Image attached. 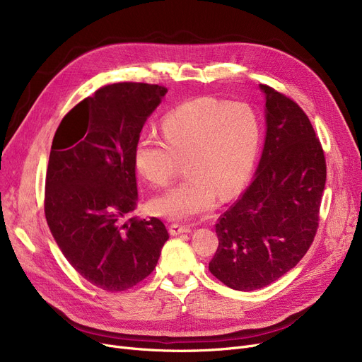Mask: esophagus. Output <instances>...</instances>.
Segmentation results:
<instances>
[{
	"instance_id": "obj_1",
	"label": "esophagus",
	"mask_w": 362,
	"mask_h": 362,
	"mask_svg": "<svg viewBox=\"0 0 362 362\" xmlns=\"http://www.w3.org/2000/svg\"><path fill=\"white\" fill-rule=\"evenodd\" d=\"M168 232H170V235H171V236L183 235V233L191 232V226H185V224L173 223V224H170V227H168Z\"/></svg>"
}]
</instances>
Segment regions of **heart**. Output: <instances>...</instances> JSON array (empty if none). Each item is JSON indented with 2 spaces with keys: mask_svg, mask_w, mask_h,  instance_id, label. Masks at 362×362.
I'll use <instances>...</instances> for the list:
<instances>
[{
  "mask_svg": "<svg viewBox=\"0 0 362 362\" xmlns=\"http://www.w3.org/2000/svg\"><path fill=\"white\" fill-rule=\"evenodd\" d=\"M161 139L144 132L133 148V164L148 183L165 186L185 161L186 179L152 198L151 211L185 221L236 197L248 182L259 145L255 112L245 104L214 98L186 101L167 112Z\"/></svg>",
  "mask_w": 362,
  "mask_h": 362,
  "instance_id": "1",
  "label": "heart"
}]
</instances>
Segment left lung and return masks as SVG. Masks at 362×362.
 <instances>
[{
	"mask_svg": "<svg viewBox=\"0 0 362 362\" xmlns=\"http://www.w3.org/2000/svg\"><path fill=\"white\" fill-rule=\"evenodd\" d=\"M265 95V142L255 179L218 218L211 274L235 291H255L292 270L317 233L326 185L325 151L303 110Z\"/></svg>",
	"mask_w": 362,
	"mask_h": 362,
	"instance_id": "1",
	"label": "left lung"
}]
</instances>
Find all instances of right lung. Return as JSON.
Here are the masks:
<instances>
[{
    "label": "right lung",
    "instance_id": "obj_1",
    "mask_svg": "<svg viewBox=\"0 0 362 362\" xmlns=\"http://www.w3.org/2000/svg\"><path fill=\"white\" fill-rule=\"evenodd\" d=\"M167 88L120 82L74 105L57 129L45 180V217L71 267L93 286L122 292L148 277L168 232L138 205L133 148Z\"/></svg>",
    "mask_w": 362,
    "mask_h": 362
}]
</instances>
